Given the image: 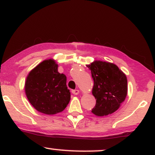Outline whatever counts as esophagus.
<instances>
[{"label":"esophagus","instance_id":"esophagus-1","mask_svg":"<svg viewBox=\"0 0 155 155\" xmlns=\"http://www.w3.org/2000/svg\"><path fill=\"white\" fill-rule=\"evenodd\" d=\"M71 92L74 94V95H78V94L79 93V90H72Z\"/></svg>","mask_w":155,"mask_h":155}]
</instances>
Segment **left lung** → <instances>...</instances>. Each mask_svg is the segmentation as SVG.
Segmentation results:
<instances>
[{
  "mask_svg": "<svg viewBox=\"0 0 155 155\" xmlns=\"http://www.w3.org/2000/svg\"><path fill=\"white\" fill-rule=\"evenodd\" d=\"M87 67L94 81L92 95L96 99L92 112L106 116L116 111L127 96L125 74L116 65L106 62L95 61Z\"/></svg>",
  "mask_w": 155,
  "mask_h": 155,
  "instance_id": "8db88e82",
  "label": "left lung"
}]
</instances>
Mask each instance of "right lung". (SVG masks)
Segmentation results:
<instances>
[{
  "label": "right lung",
  "mask_w": 155,
  "mask_h": 155,
  "mask_svg": "<svg viewBox=\"0 0 155 155\" xmlns=\"http://www.w3.org/2000/svg\"><path fill=\"white\" fill-rule=\"evenodd\" d=\"M25 90L32 106L46 114L63 111L71 100L66 76L58 71V65L51 60H44L30 72Z\"/></svg>",
  "instance_id": "obj_1"
}]
</instances>
